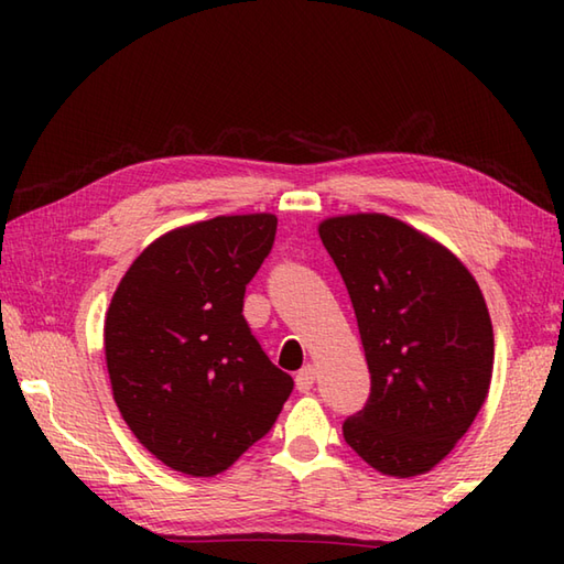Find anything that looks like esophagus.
<instances>
[{"label":"esophagus","instance_id":"esophagus-1","mask_svg":"<svg viewBox=\"0 0 564 564\" xmlns=\"http://www.w3.org/2000/svg\"><path fill=\"white\" fill-rule=\"evenodd\" d=\"M313 382H315V368L313 366H305L301 373L295 376V388L301 392H307L310 388H313Z\"/></svg>","mask_w":564,"mask_h":564}]
</instances>
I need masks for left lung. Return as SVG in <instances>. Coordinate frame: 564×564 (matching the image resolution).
Segmentation results:
<instances>
[{"label": "left lung", "mask_w": 564, "mask_h": 564, "mask_svg": "<svg viewBox=\"0 0 564 564\" xmlns=\"http://www.w3.org/2000/svg\"><path fill=\"white\" fill-rule=\"evenodd\" d=\"M319 237L349 291L370 370L344 441L380 473L422 475L470 429L492 380L480 285L448 249L388 215L329 218Z\"/></svg>", "instance_id": "8db88e82"}]
</instances>
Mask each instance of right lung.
Masks as SVG:
<instances>
[{"mask_svg": "<svg viewBox=\"0 0 564 564\" xmlns=\"http://www.w3.org/2000/svg\"><path fill=\"white\" fill-rule=\"evenodd\" d=\"M275 215H220L160 237L113 293L104 341L113 400L172 470L213 477L275 424L293 378L242 315Z\"/></svg>", "mask_w": 564, "mask_h": 564, "instance_id": "obj_1", "label": "right lung"}]
</instances>
